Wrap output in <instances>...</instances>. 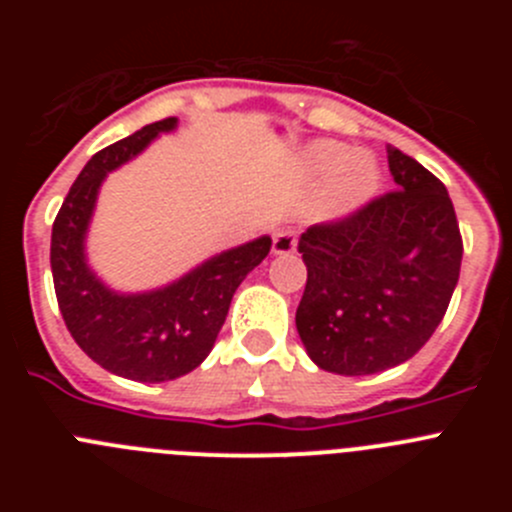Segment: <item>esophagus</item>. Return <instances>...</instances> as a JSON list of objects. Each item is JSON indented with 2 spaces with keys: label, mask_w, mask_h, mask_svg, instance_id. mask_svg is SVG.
Returning a JSON list of instances; mask_svg holds the SVG:
<instances>
[{
  "label": "esophagus",
  "mask_w": 512,
  "mask_h": 512,
  "mask_svg": "<svg viewBox=\"0 0 512 512\" xmlns=\"http://www.w3.org/2000/svg\"><path fill=\"white\" fill-rule=\"evenodd\" d=\"M297 248V233L295 230H277L274 241H271V251L274 253H292Z\"/></svg>",
  "instance_id": "obj_1"
}]
</instances>
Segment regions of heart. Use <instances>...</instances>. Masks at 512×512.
<instances>
[{"instance_id": "1", "label": "heart", "mask_w": 512, "mask_h": 512, "mask_svg": "<svg viewBox=\"0 0 512 512\" xmlns=\"http://www.w3.org/2000/svg\"><path fill=\"white\" fill-rule=\"evenodd\" d=\"M307 169L315 174L333 169L328 184L330 207L348 210L361 202H366L374 194L379 184V169L369 153H348L343 156V148L338 143H315L307 148Z\"/></svg>"}]
</instances>
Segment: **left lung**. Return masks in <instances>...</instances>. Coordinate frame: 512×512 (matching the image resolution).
<instances>
[{"label": "left lung", "instance_id": "left-lung-1", "mask_svg": "<svg viewBox=\"0 0 512 512\" xmlns=\"http://www.w3.org/2000/svg\"><path fill=\"white\" fill-rule=\"evenodd\" d=\"M387 158L397 189L300 238L297 333L320 369L346 377L413 359L459 282L464 243L449 192L408 153Z\"/></svg>", "mask_w": 512, "mask_h": 512}]
</instances>
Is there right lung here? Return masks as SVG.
<instances>
[{"label":"right lung","instance_id":"1","mask_svg":"<svg viewBox=\"0 0 512 512\" xmlns=\"http://www.w3.org/2000/svg\"><path fill=\"white\" fill-rule=\"evenodd\" d=\"M176 125L166 117L89 158L71 184L51 235V269L63 323L102 369L135 382H169L207 359L238 284L266 259L271 238H259L205 261L187 277L146 295H117L84 259V235L107 171L138 156Z\"/></svg>","mask_w":512,"mask_h":512}]
</instances>
